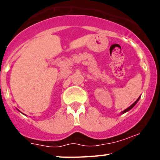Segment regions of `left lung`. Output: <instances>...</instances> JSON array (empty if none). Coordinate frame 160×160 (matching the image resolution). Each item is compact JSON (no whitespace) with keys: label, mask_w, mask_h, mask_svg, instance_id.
<instances>
[{"label":"left lung","mask_w":160,"mask_h":160,"mask_svg":"<svg viewBox=\"0 0 160 160\" xmlns=\"http://www.w3.org/2000/svg\"><path fill=\"white\" fill-rule=\"evenodd\" d=\"M139 98H140V97H139V98H138V99H137V100H136V101H135V102H134V103H133V104H132V105H131V106H130V107H128V108H126V109H125V110H123V112H122V113H124V112H128V111H129V110H131V108H133V107H134V105H136V104H137V102H138Z\"/></svg>","instance_id":"8db88e82"}]
</instances>
